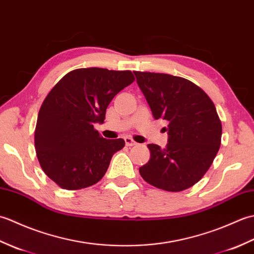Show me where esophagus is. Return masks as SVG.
<instances>
[{
	"label": "esophagus",
	"instance_id": "1",
	"mask_svg": "<svg viewBox=\"0 0 254 254\" xmlns=\"http://www.w3.org/2000/svg\"><path fill=\"white\" fill-rule=\"evenodd\" d=\"M124 141H126V145L127 146H134V145H136V142H134L131 137H126L124 138Z\"/></svg>",
	"mask_w": 254,
	"mask_h": 254
}]
</instances>
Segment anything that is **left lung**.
Listing matches in <instances>:
<instances>
[{
	"label": "left lung",
	"mask_w": 254,
	"mask_h": 254,
	"mask_svg": "<svg viewBox=\"0 0 254 254\" xmlns=\"http://www.w3.org/2000/svg\"><path fill=\"white\" fill-rule=\"evenodd\" d=\"M137 86L156 120L168 122V144H148L150 158L139 168L143 179L165 191L195 185L212 165L220 146L222 123L213 101L186 78L169 74L134 72Z\"/></svg>",
	"instance_id": "obj_1"
}]
</instances>
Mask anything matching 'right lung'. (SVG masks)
I'll return each instance as SVG.
<instances>
[{"mask_svg":"<svg viewBox=\"0 0 254 254\" xmlns=\"http://www.w3.org/2000/svg\"><path fill=\"white\" fill-rule=\"evenodd\" d=\"M134 80L130 71L78 68L67 73L42 104L35 146L45 174L59 187L79 190L105 176L124 139H106L94 128L104 123L107 107Z\"/></svg>","mask_w":254,"mask_h":254,"instance_id":"add662e5","label":"right lung"}]
</instances>
